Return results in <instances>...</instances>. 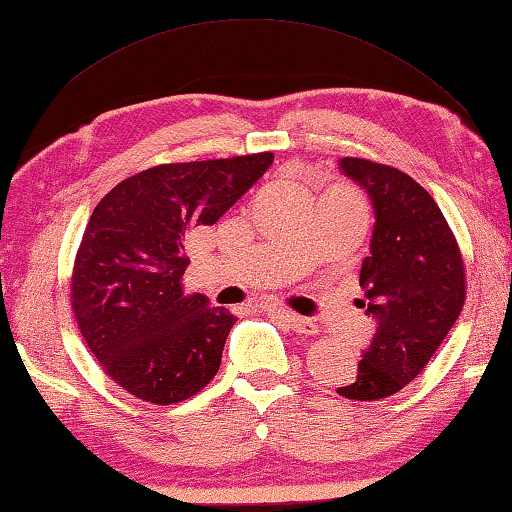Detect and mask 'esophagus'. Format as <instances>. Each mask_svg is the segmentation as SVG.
I'll list each match as a JSON object with an SVG mask.
<instances>
[{
  "instance_id": "1",
  "label": "esophagus",
  "mask_w": 512,
  "mask_h": 512,
  "mask_svg": "<svg viewBox=\"0 0 512 512\" xmlns=\"http://www.w3.org/2000/svg\"><path fill=\"white\" fill-rule=\"evenodd\" d=\"M273 313L277 318H282L295 333H304V336H313V333H318V322L311 318H302V315H293L286 311H273Z\"/></svg>"
}]
</instances>
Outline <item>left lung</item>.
Instances as JSON below:
<instances>
[{
	"mask_svg": "<svg viewBox=\"0 0 512 512\" xmlns=\"http://www.w3.org/2000/svg\"><path fill=\"white\" fill-rule=\"evenodd\" d=\"M338 167L374 212L358 306L376 322L356 376L338 394L378 401L412 383L441 347L463 309L466 273L443 212L412 176L365 159H340Z\"/></svg>",
	"mask_w": 512,
	"mask_h": 512,
	"instance_id": "left-lung-1",
	"label": "left lung"
}]
</instances>
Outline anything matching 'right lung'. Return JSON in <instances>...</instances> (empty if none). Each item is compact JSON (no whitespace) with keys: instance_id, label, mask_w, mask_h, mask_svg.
I'll list each match as a JSON object with an SVG mask.
<instances>
[{"instance_id":"obj_1","label":"right lung","mask_w":512,"mask_h":512,"mask_svg":"<svg viewBox=\"0 0 512 512\" xmlns=\"http://www.w3.org/2000/svg\"><path fill=\"white\" fill-rule=\"evenodd\" d=\"M273 154L170 163L120 181L91 215L71 304L102 369L141 401L172 405L206 387L237 322L183 295L190 232L212 226L262 179Z\"/></svg>"}]
</instances>
